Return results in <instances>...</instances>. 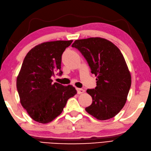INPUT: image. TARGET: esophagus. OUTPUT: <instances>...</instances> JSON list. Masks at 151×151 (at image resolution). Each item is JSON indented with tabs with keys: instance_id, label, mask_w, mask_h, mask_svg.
<instances>
[{
	"instance_id": "34e87169",
	"label": "esophagus",
	"mask_w": 151,
	"mask_h": 151,
	"mask_svg": "<svg viewBox=\"0 0 151 151\" xmlns=\"http://www.w3.org/2000/svg\"><path fill=\"white\" fill-rule=\"evenodd\" d=\"M77 93H78V94H82V93H83L85 91L83 89L77 88Z\"/></svg>"
}]
</instances>
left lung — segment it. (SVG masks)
<instances>
[{
    "instance_id": "1",
    "label": "left lung",
    "mask_w": 151,
    "mask_h": 151,
    "mask_svg": "<svg viewBox=\"0 0 151 151\" xmlns=\"http://www.w3.org/2000/svg\"><path fill=\"white\" fill-rule=\"evenodd\" d=\"M72 47L81 52L97 77L96 88L86 91L93 101L86 111L101 121L114 117L125 105L132 84L123 54L115 44L100 37L76 40Z\"/></svg>"
}]
</instances>
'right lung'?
<instances>
[{"instance_id": "add662e5", "label": "right lung", "mask_w": 151, "mask_h": 151, "mask_svg": "<svg viewBox=\"0 0 151 151\" xmlns=\"http://www.w3.org/2000/svg\"><path fill=\"white\" fill-rule=\"evenodd\" d=\"M73 40H56L35 46L27 54L16 80L20 103L32 119L50 123L62 112L77 91L72 85L52 83L56 71L62 75V56Z\"/></svg>"}]
</instances>
